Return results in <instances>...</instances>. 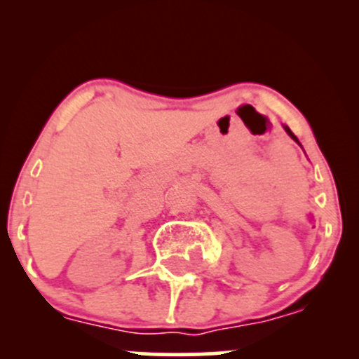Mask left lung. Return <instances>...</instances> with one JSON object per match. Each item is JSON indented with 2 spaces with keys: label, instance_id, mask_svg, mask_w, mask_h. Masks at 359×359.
Wrapping results in <instances>:
<instances>
[{
  "label": "left lung",
  "instance_id": "obj_1",
  "mask_svg": "<svg viewBox=\"0 0 359 359\" xmlns=\"http://www.w3.org/2000/svg\"><path fill=\"white\" fill-rule=\"evenodd\" d=\"M283 128H285V131H287V133H288V137H290L292 140H294V142H297V143H299V138L295 137L294 133H292V131H290V128H288V126H283ZM299 145H300V143H299Z\"/></svg>",
  "mask_w": 359,
  "mask_h": 359
}]
</instances>
